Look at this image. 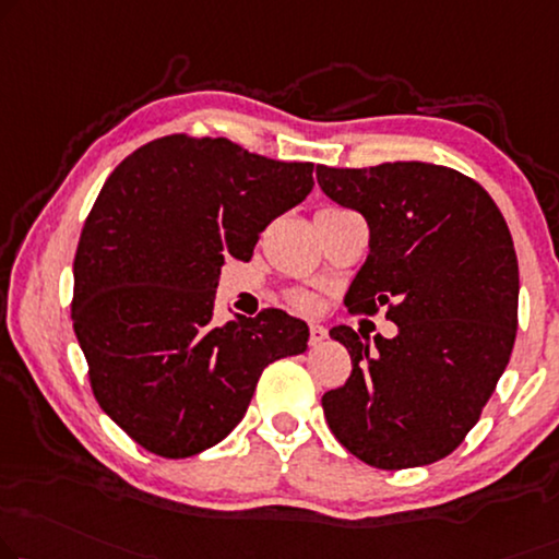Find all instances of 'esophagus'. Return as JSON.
I'll use <instances>...</instances> for the list:
<instances>
[{
    "instance_id": "obj_1",
    "label": "esophagus",
    "mask_w": 559,
    "mask_h": 559,
    "mask_svg": "<svg viewBox=\"0 0 559 559\" xmlns=\"http://www.w3.org/2000/svg\"><path fill=\"white\" fill-rule=\"evenodd\" d=\"M308 331H311V346H316V344H321L323 338L329 336V331H326V326H321V323H311V326H308Z\"/></svg>"
}]
</instances>
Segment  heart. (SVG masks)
<instances>
[{
  "mask_svg": "<svg viewBox=\"0 0 559 559\" xmlns=\"http://www.w3.org/2000/svg\"><path fill=\"white\" fill-rule=\"evenodd\" d=\"M288 301H290V306L298 308V311H311V308L316 306L313 296L311 294H304V290H296V294H290Z\"/></svg>",
  "mask_w": 559,
  "mask_h": 559,
  "instance_id": "b5f03b06",
  "label": "heart"
}]
</instances>
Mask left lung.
<instances>
[{
  "label": "left lung",
  "instance_id": "obj_1",
  "mask_svg": "<svg viewBox=\"0 0 559 559\" xmlns=\"http://www.w3.org/2000/svg\"><path fill=\"white\" fill-rule=\"evenodd\" d=\"M333 203L369 223V258L348 286V311L396 323L373 346L348 326L352 377L323 394L341 444L379 469L444 460L492 396L518 336L520 271L510 228L479 182L444 165L326 168Z\"/></svg>",
  "mask_w": 559,
  "mask_h": 559
}]
</instances>
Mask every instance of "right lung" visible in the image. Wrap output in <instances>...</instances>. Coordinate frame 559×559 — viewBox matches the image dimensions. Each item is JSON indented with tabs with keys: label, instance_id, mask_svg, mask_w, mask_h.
<instances>
[{
	"label": "right lung",
	"instance_id": "right-lung-1",
	"mask_svg": "<svg viewBox=\"0 0 559 559\" xmlns=\"http://www.w3.org/2000/svg\"><path fill=\"white\" fill-rule=\"evenodd\" d=\"M313 188L226 138L165 135L110 173L74 253L72 326L103 412L140 447L182 460L226 439L263 369L306 352L281 308L213 323L221 265Z\"/></svg>",
	"mask_w": 559,
	"mask_h": 559
}]
</instances>
